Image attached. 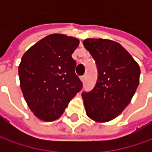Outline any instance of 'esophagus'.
Instances as JSON below:
<instances>
[{
  "label": "esophagus",
  "instance_id": "34e87169",
  "mask_svg": "<svg viewBox=\"0 0 152 152\" xmlns=\"http://www.w3.org/2000/svg\"><path fill=\"white\" fill-rule=\"evenodd\" d=\"M80 80L84 83L85 82V76H82V77H80Z\"/></svg>",
  "mask_w": 152,
  "mask_h": 152
}]
</instances>
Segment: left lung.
I'll return each mask as SVG.
<instances>
[{"mask_svg":"<svg viewBox=\"0 0 152 152\" xmlns=\"http://www.w3.org/2000/svg\"><path fill=\"white\" fill-rule=\"evenodd\" d=\"M83 44L98 68L95 88L82 94L86 115L96 123H107L130 103L140 83V68L125 48L114 40L90 38Z\"/></svg>","mask_w":152,"mask_h":152,"instance_id":"left-lung-1","label":"left lung"}]
</instances>
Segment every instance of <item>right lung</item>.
I'll list each match as a JSON object with an SVG mask.
<instances>
[{
  "label": "right lung",
  "instance_id": "right-lung-1",
  "mask_svg": "<svg viewBox=\"0 0 152 152\" xmlns=\"http://www.w3.org/2000/svg\"><path fill=\"white\" fill-rule=\"evenodd\" d=\"M79 39L62 34L45 36L23 55L20 88L29 109L41 121L59 118L82 89L72 54Z\"/></svg>",
  "mask_w": 152,
  "mask_h": 152
}]
</instances>
